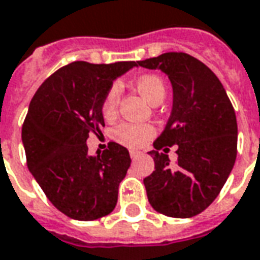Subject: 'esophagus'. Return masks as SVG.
<instances>
[{
  "instance_id": "34e87169",
  "label": "esophagus",
  "mask_w": 260,
  "mask_h": 260,
  "mask_svg": "<svg viewBox=\"0 0 260 260\" xmlns=\"http://www.w3.org/2000/svg\"><path fill=\"white\" fill-rule=\"evenodd\" d=\"M141 155V151H136V150H130V157L136 160V158H139Z\"/></svg>"
}]
</instances>
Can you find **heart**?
<instances>
[{
  "label": "heart",
  "instance_id": "1",
  "mask_svg": "<svg viewBox=\"0 0 260 260\" xmlns=\"http://www.w3.org/2000/svg\"><path fill=\"white\" fill-rule=\"evenodd\" d=\"M136 86H137V90L153 105H160L167 94L166 83L158 75H153V73L143 75L136 80ZM120 93H121V87L119 83H113L109 87L102 102V113L105 119L110 120L116 116L120 102ZM113 134H114V139L123 146L140 147L148 139L153 137L154 127L150 124H143V123H127L126 121L114 127Z\"/></svg>",
  "mask_w": 260,
  "mask_h": 260
}]
</instances>
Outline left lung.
<instances>
[{
  "label": "left lung",
  "mask_w": 260,
  "mask_h": 260,
  "mask_svg": "<svg viewBox=\"0 0 260 260\" xmlns=\"http://www.w3.org/2000/svg\"><path fill=\"white\" fill-rule=\"evenodd\" d=\"M139 65L168 75L174 98L167 126L148 153L154 160V171L144 178L148 202L171 218L198 215L221 192L235 164V110L215 73L188 53L167 52ZM175 144L179 160L171 169L167 153Z\"/></svg>",
  "instance_id": "left-lung-1"
}]
</instances>
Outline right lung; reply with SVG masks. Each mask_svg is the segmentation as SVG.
Returning a JSON list of instances; mask_svg holds the SVG:
<instances>
[{
  "mask_svg": "<svg viewBox=\"0 0 260 260\" xmlns=\"http://www.w3.org/2000/svg\"><path fill=\"white\" fill-rule=\"evenodd\" d=\"M137 65L72 62L52 73L29 103L22 124L26 166L53 207L72 219L94 221L117 204L130 154L110 141L90 155L86 140L102 134V102L113 80Z\"/></svg>",
  "mask_w": 260,
  "mask_h": 260,
  "instance_id": "1",
  "label": "right lung"
}]
</instances>
